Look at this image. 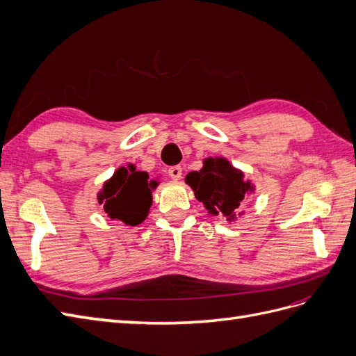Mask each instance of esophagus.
<instances>
[{
    "label": "esophagus",
    "mask_w": 356,
    "mask_h": 356,
    "mask_svg": "<svg viewBox=\"0 0 356 356\" xmlns=\"http://www.w3.org/2000/svg\"><path fill=\"white\" fill-rule=\"evenodd\" d=\"M168 174L172 179H179L182 175V168L181 166H172L168 169Z\"/></svg>",
    "instance_id": "esophagus-1"
}]
</instances>
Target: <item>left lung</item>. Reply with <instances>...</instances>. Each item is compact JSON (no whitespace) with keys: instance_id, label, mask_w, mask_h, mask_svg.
<instances>
[{"instance_id":"1","label":"left lung","mask_w":356,"mask_h":356,"mask_svg":"<svg viewBox=\"0 0 356 356\" xmlns=\"http://www.w3.org/2000/svg\"><path fill=\"white\" fill-rule=\"evenodd\" d=\"M186 182L204 208L213 215L222 213L227 220L234 218V209L248 191H252L251 182L243 181L242 172L225 159H207L199 172H190Z\"/></svg>"}]
</instances>
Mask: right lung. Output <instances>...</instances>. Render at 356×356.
I'll return each mask as SVG.
<instances>
[{
  "mask_svg": "<svg viewBox=\"0 0 356 356\" xmlns=\"http://www.w3.org/2000/svg\"><path fill=\"white\" fill-rule=\"evenodd\" d=\"M152 187L154 186L148 184L147 172L135 170V166L129 165L127 169H118L113 178L105 182L98 199L113 220L136 225L145 220L152 207Z\"/></svg>",
  "mask_w": 356,
  "mask_h": 356,
  "instance_id": "obj_1",
  "label": "right lung"
}]
</instances>
